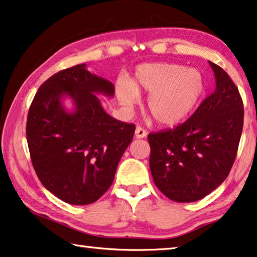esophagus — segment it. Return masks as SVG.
<instances>
[{"label":"esophagus","instance_id":"esophagus-1","mask_svg":"<svg viewBox=\"0 0 257 257\" xmlns=\"http://www.w3.org/2000/svg\"><path fill=\"white\" fill-rule=\"evenodd\" d=\"M135 136H136V138H144L148 136V133H146V130L144 128H142L138 125L135 130Z\"/></svg>","mask_w":257,"mask_h":257}]
</instances>
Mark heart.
<instances>
[{
	"label": "heart",
	"instance_id": "heart-1",
	"mask_svg": "<svg viewBox=\"0 0 257 257\" xmlns=\"http://www.w3.org/2000/svg\"><path fill=\"white\" fill-rule=\"evenodd\" d=\"M205 91L206 80L200 71L170 63L142 65L132 82L121 80L116 84V95L127 107L140 100L141 92L149 93V112L162 125H174L186 119Z\"/></svg>",
	"mask_w": 257,
	"mask_h": 257
}]
</instances>
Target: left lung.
<instances>
[{
    "label": "left lung",
    "instance_id": "8db88e82",
    "mask_svg": "<svg viewBox=\"0 0 257 257\" xmlns=\"http://www.w3.org/2000/svg\"><path fill=\"white\" fill-rule=\"evenodd\" d=\"M216 88L192 116L172 129L149 134L154 184L176 202H193L225 181L237 157L243 104L229 74L209 62Z\"/></svg>",
    "mask_w": 257,
    "mask_h": 257
}]
</instances>
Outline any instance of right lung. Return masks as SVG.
<instances>
[{"label":"right lung","instance_id":"right-lung-1","mask_svg":"<svg viewBox=\"0 0 257 257\" xmlns=\"http://www.w3.org/2000/svg\"><path fill=\"white\" fill-rule=\"evenodd\" d=\"M95 93L113 97L114 84L91 74L85 64L75 65L41 85L27 115L35 173L48 191L71 205H89L106 192L135 134V124L108 115ZM66 95L75 103L72 112L61 103Z\"/></svg>","mask_w":257,"mask_h":257}]
</instances>
